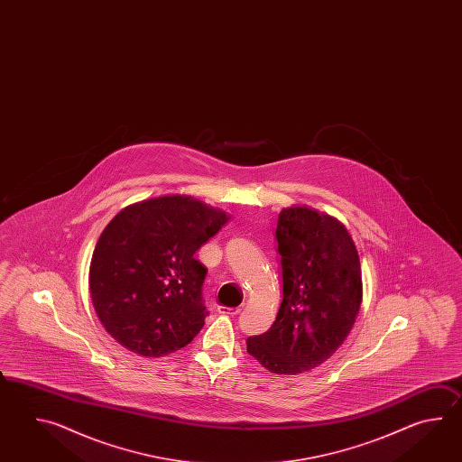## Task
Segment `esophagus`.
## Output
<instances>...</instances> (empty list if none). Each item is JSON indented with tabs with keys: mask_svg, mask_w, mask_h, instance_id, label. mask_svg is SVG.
Segmentation results:
<instances>
[{
	"mask_svg": "<svg viewBox=\"0 0 462 462\" xmlns=\"http://www.w3.org/2000/svg\"><path fill=\"white\" fill-rule=\"evenodd\" d=\"M239 312H241V309H239V307H225V305H217V314L229 315V317H233V315H237Z\"/></svg>",
	"mask_w": 462,
	"mask_h": 462,
	"instance_id": "1",
	"label": "esophagus"
}]
</instances>
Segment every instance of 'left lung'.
I'll return each mask as SVG.
<instances>
[{"mask_svg":"<svg viewBox=\"0 0 462 462\" xmlns=\"http://www.w3.org/2000/svg\"><path fill=\"white\" fill-rule=\"evenodd\" d=\"M282 302L274 324L245 340L273 374L312 370L350 334L362 304V269L346 227L307 207L284 208L275 227Z\"/></svg>","mask_w":462,"mask_h":462,"instance_id":"obj_1","label":"left lung"}]
</instances>
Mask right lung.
Returning a JSON list of instances; mask_svg holds the SVG:
<instances>
[{"label":"right lung","mask_w":462,"mask_h":462,"mask_svg":"<svg viewBox=\"0 0 462 462\" xmlns=\"http://www.w3.org/2000/svg\"><path fill=\"white\" fill-rule=\"evenodd\" d=\"M225 211L185 195L124 208L90 261L88 289L100 324L142 356H165L205 325L207 267L195 253L227 223Z\"/></svg>","instance_id":"right-lung-1"}]
</instances>
